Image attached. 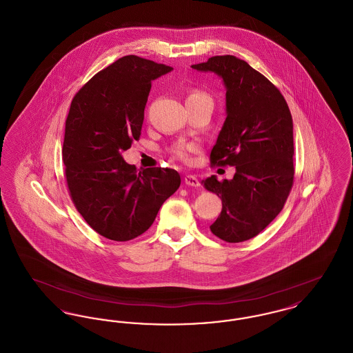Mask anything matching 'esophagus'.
I'll use <instances>...</instances> for the list:
<instances>
[{
  "label": "esophagus",
  "mask_w": 353,
  "mask_h": 353,
  "mask_svg": "<svg viewBox=\"0 0 353 353\" xmlns=\"http://www.w3.org/2000/svg\"><path fill=\"white\" fill-rule=\"evenodd\" d=\"M185 184L188 185V186H200V181H199V179L196 177V176H193V174H186L184 179Z\"/></svg>",
  "instance_id": "34e87169"
}]
</instances>
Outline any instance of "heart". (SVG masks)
Wrapping results in <instances>:
<instances>
[{"label":"heart","instance_id":"heart-1","mask_svg":"<svg viewBox=\"0 0 353 353\" xmlns=\"http://www.w3.org/2000/svg\"><path fill=\"white\" fill-rule=\"evenodd\" d=\"M210 101V98L205 94V92H202V91H199V90H194V91H192L188 97H186V103H189V101ZM197 151V145L196 144H186V143H180V144H177V145H174L173 147V150H172V153L177 157V159H180L181 161H184V163H188L189 160H190V153L192 152Z\"/></svg>","mask_w":353,"mask_h":353}]
</instances>
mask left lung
<instances>
[{
    "mask_svg": "<svg viewBox=\"0 0 353 353\" xmlns=\"http://www.w3.org/2000/svg\"><path fill=\"white\" fill-rule=\"evenodd\" d=\"M192 68L214 72L226 88V119L210 161L235 167V174L232 180H202L222 201L210 230L226 242H243L281 213L292 188V117L279 90L234 55L212 57Z\"/></svg>",
    "mask_w": 353,
    "mask_h": 353,
    "instance_id": "left-lung-1",
    "label": "left lung"
}]
</instances>
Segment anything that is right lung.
I'll return each mask as SVG.
<instances>
[{
  "instance_id": "1",
  "label": "right lung",
  "mask_w": 353,
  "mask_h": 353,
  "mask_svg": "<svg viewBox=\"0 0 353 353\" xmlns=\"http://www.w3.org/2000/svg\"><path fill=\"white\" fill-rule=\"evenodd\" d=\"M172 70L125 55L71 101L62 150L70 196L85 222L108 239L123 242L147 232L181 184L174 169L137 172L121 156L140 137L152 81Z\"/></svg>"
}]
</instances>
